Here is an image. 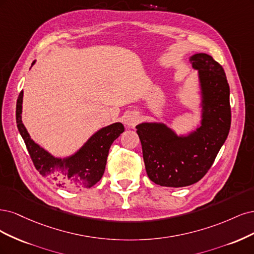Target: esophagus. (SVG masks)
<instances>
[{
	"mask_svg": "<svg viewBox=\"0 0 254 254\" xmlns=\"http://www.w3.org/2000/svg\"><path fill=\"white\" fill-rule=\"evenodd\" d=\"M125 124L127 125V126H128V127H133V126H135L137 122L139 121V116H138V114H136V113H134V112H129V113H127V115L125 116Z\"/></svg>",
	"mask_w": 254,
	"mask_h": 254,
	"instance_id": "obj_1",
	"label": "esophagus"
}]
</instances>
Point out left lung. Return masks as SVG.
Here are the masks:
<instances>
[{"label":"left lung","mask_w":254,"mask_h":254,"mask_svg":"<svg viewBox=\"0 0 254 254\" xmlns=\"http://www.w3.org/2000/svg\"><path fill=\"white\" fill-rule=\"evenodd\" d=\"M198 69L202 120L196 132L176 136L162 124L136 127L146 174L155 184L179 188L199 182L213 165L231 126L230 88L222 65L207 54L190 58Z\"/></svg>","instance_id":"8db88e82"}]
</instances>
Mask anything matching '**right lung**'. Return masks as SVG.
Wrapping results in <instances>:
<instances>
[{
    "instance_id": "add662e5",
    "label": "right lung",
    "mask_w": 254,
    "mask_h": 254,
    "mask_svg": "<svg viewBox=\"0 0 254 254\" xmlns=\"http://www.w3.org/2000/svg\"><path fill=\"white\" fill-rule=\"evenodd\" d=\"M22 100L23 91L17 100V126L39 173L50 179L57 187L71 191L89 189L99 182L104 173L112 143L121 133L125 132L124 125L116 122L105 127L89 138L82 148L72 156L65 159L55 158L50 153L40 148L29 137L21 119Z\"/></svg>"
}]
</instances>
